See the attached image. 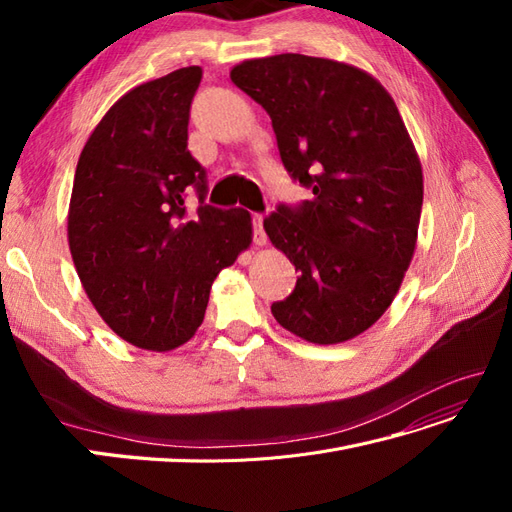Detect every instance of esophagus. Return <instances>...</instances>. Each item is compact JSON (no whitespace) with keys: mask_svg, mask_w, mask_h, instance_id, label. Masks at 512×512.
I'll use <instances>...</instances> for the list:
<instances>
[{"mask_svg":"<svg viewBox=\"0 0 512 512\" xmlns=\"http://www.w3.org/2000/svg\"><path fill=\"white\" fill-rule=\"evenodd\" d=\"M254 243L256 245H267V235L265 228H262V215H254Z\"/></svg>","mask_w":512,"mask_h":512,"instance_id":"esophagus-1","label":"esophagus"}]
</instances>
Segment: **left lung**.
Instances as JSON below:
<instances>
[{
	"label": "left lung",
	"instance_id": "8db88e82",
	"mask_svg": "<svg viewBox=\"0 0 512 512\" xmlns=\"http://www.w3.org/2000/svg\"><path fill=\"white\" fill-rule=\"evenodd\" d=\"M230 81L269 113L286 170L314 194L265 218L301 273L271 312L305 342H348L389 309L416 247L423 168L404 119L374 76L324 57L247 59Z\"/></svg>",
	"mask_w": 512,
	"mask_h": 512
}]
</instances>
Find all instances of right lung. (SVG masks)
<instances>
[{"instance_id":"add662e5","label":"right lung","mask_w":512,"mask_h":512,"mask_svg":"<svg viewBox=\"0 0 512 512\" xmlns=\"http://www.w3.org/2000/svg\"><path fill=\"white\" fill-rule=\"evenodd\" d=\"M200 79L190 66L130 89L91 132L74 173L76 273L108 327L153 352L192 339L213 280L252 243V215L207 205L205 168L188 151ZM192 187L194 212L184 205Z\"/></svg>"}]
</instances>
